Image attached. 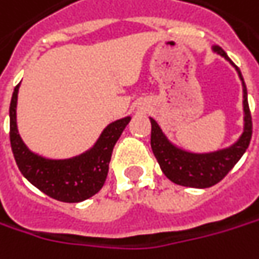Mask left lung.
<instances>
[{
  "label": "left lung",
  "mask_w": 259,
  "mask_h": 259,
  "mask_svg": "<svg viewBox=\"0 0 259 259\" xmlns=\"http://www.w3.org/2000/svg\"><path fill=\"white\" fill-rule=\"evenodd\" d=\"M214 52L222 55L227 59L239 74L243 87V112H245V125L243 133L240 138L230 147L223 150H217L213 153H189L185 150L178 149L166 138L162 133L159 123L153 118H150L151 122V150L160 164L162 172L169 178L172 182L191 188H210L220 182L226 176L232 167L239 162V159L246 151L251 137H252V118L251 110L248 105V93L246 85L243 81V77L240 74L239 68L230 61L227 54L220 46H213Z\"/></svg>",
  "instance_id": "8db88e82"
}]
</instances>
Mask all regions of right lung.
<instances>
[{
    "mask_svg": "<svg viewBox=\"0 0 259 259\" xmlns=\"http://www.w3.org/2000/svg\"><path fill=\"white\" fill-rule=\"evenodd\" d=\"M20 84L16 85L10 103V143L23 176L44 194L62 202H80L97 194L108 176L112 150L130 116L109 123L97 143L83 154L65 160H51L32 153L23 143L16 122Z\"/></svg>",
    "mask_w": 259,
    "mask_h": 259,
    "instance_id": "add662e5",
    "label": "right lung"
}]
</instances>
